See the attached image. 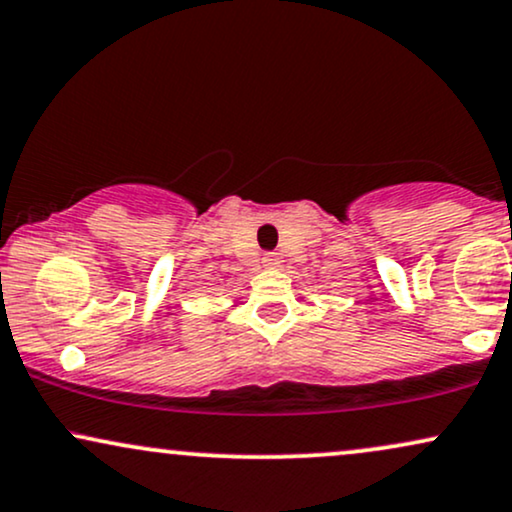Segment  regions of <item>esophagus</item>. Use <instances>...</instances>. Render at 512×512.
I'll list each match as a JSON object with an SVG mask.
<instances>
[{
    "label": "esophagus",
    "mask_w": 512,
    "mask_h": 512,
    "mask_svg": "<svg viewBox=\"0 0 512 512\" xmlns=\"http://www.w3.org/2000/svg\"><path fill=\"white\" fill-rule=\"evenodd\" d=\"M263 266H266V268H280V256L266 254V256H263Z\"/></svg>",
    "instance_id": "obj_1"
}]
</instances>
